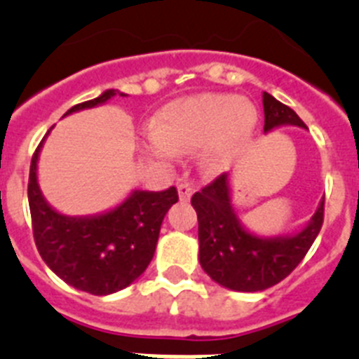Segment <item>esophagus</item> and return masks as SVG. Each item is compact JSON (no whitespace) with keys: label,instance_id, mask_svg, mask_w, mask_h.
Returning a JSON list of instances; mask_svg holds the SVG:
<instances>
[{"label":"esophagus","instance_id":"34e87169","mask_svg":"<svg viewBox=\"0 0 359 359\" xmlns=\"http://www.w3.org/2000/svg\"><path fill=\"white\" fill-rule=\"evenodd\" d=\"M177 194H180V199H182V201H187V199H190V196H192V187H190L189 183H180V185H177Z\"/></svg>","mask_w":359,"mask_h":359}]
</instances>
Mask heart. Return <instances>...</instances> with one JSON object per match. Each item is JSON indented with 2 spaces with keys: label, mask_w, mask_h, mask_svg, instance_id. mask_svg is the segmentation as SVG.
<instances>
[{
  "label": "heart",
  "mask_w": 359,
  "mask_h": 359,
  "mask_svg": "<svg viewBox=\"0 0 359 359\" xmlns=\"http://www.w3.org/2000/svg\"><path fill=\"white\" fill-rule=\"evenodd\" d=\"M257 120V107L246 98L199 93L165 107L160 126L145 133V147L158 158H174L203 147V169L217 174L248 144Z\"/></svg>",
  "instance_id": "1"
}]
</instances>
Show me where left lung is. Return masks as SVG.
<instances>
[{
  "mask_svg": "<svg viewBox=\"0 0 359 359\" xmlns=\"http://www.w3.org/2000/svg\"><path fill=\"white\" fill-rule=\"evenodd\" d=\"M264 133L284 126L307 129L291 107L262 93ZM198 214L199 264L219 286L255 293L275 286L300 264L323 223V199L306 226L286 236H257L241 223L231 203L230 174L192 196Z\"/></svg>",
  "mask_w": 359,
  "mask_h": 359,
  "instance_id": "1",
  "label": "left lung"
}]
</instances>
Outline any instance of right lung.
Here are the masks:
<instances>
[{"label":"right lung","instance_id":"right-lung-1","mask_svg":"<svg viewBox=\"0 0 359 359\" xmlns=\"http://www.w3.org/2000/svg\"><path fill=\"white\" fill-rule=\"evenodd\" d=\"M116 95L126 97L118 90H106L73 106L65 116L102 106ZM46 136L34 152L28 177L32 228L43 261L66 284L86 293L104 297L131 286L152 261L165 214L177 203L176 187L160 192L133 190L120 205L100 214H61L44 199L37 182V161Z\"/></svg>","mask_w":359,"mask_h":359}]
</instances>
